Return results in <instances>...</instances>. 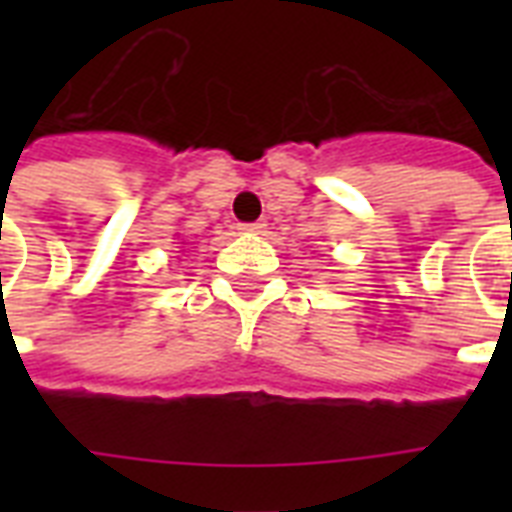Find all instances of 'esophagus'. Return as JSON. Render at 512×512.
<instances>
[{
    "label": "esophagus",
    "mask_w": 512,
    "mask_h": 512,
    "mask_svg": "<svg viewBox=\"0 0 512 512\" xmlns=\"http://www.w3.org/2000/svg\"><path fill=\"white\" fill-rule=\"evenodd\" d=\"M239 228L244 233H263L265 231V223H263V220H257V223H244V225H239Z\"/></svg>",
    "instance_id": "34e87169"
}]
</instances>
